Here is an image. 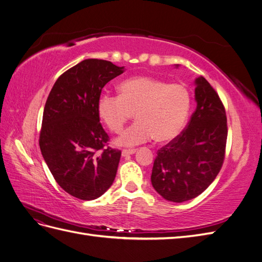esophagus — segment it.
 Returning a JSON list of instances; mask_svg holds the SVG:
<instances>
[{
  "mask_svg": "<svg viewBox=\"0 0 262 262\" xmlns=\"http://www.w3.org/2000/svg\"><path fill=\"white\" fill-rule=\"evenodd\" d=\"M137 152V149H123L122 150V156L123 157H125V156H129V155H132V154H134V153H136Z\"/></svg>",
  "mask_w": 262,
  "mask_h": 262,
  "instance_id": "34e87169",
  "label": "esophagus"
}]
</instances>
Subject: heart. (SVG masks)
<instances>
[{
    "mask_svg": "<svg viewBox=\"0 0 262 262\" xmlns=\"http://www.w3.org/2000/svg\"><path fill=\"white\" fill-rule=\"evenodd\" d=\"M119 96L102 94L97 112L113 132H120L136 112L137 120L116 139L120 146H136L154 137L175 139L185 128L191 109V94L184 84H168L150 76L128 78L119 85Z\"/></svg>",
    "mask_w": 262,
    "mask_h": 262,
    "instance_id": "obj_1",
    "label": "heart"
}]
</instances>
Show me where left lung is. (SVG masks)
<instances>
[{
	"instance_id": "1",
	"label": "left lung",
	"mask_w": 262,
	"mask_h": 262,
	"mask_svg": "<svg viewBox=\"0 0 262 262\" xmlns=\"http://www.w3.org/2000/svg\"><path fill=\"white\" fill-rule=\"evenodd\" d=\"M194 84L195 112L187 128L157 150L150 176L156 191L177 203L201 194L216 178L225 157V108L203 76Z\"/></svg>"
}]
</instances>
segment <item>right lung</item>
<instances>
[{"label": "right lung", "instance_id": "1", "mask_svg": "<svg viewBox=\"0 0 262 262\" xmlns=\"http://www.w3.org/2000/svg\"><path fill=\"white\" fill-rule=\"evenodd\" d=\"M123 72L110 61L86 59L66 71L47 98L39 146L58 185L77 199H97L115 180L121 150L106 146L97 101Z\"/></svg>", "mask_w": 262, "mask_h": 262}]
</instances>
